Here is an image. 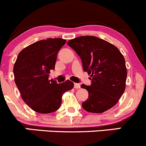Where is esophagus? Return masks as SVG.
I'll return each mask as SVG.
<instances>
[{
	"label": "esophagus",
	"mask_w": 146,
	"mask_h": 146,
	"mask_svg": "<svg viewBox=\"0 0 146 146\" xmlns=\"http://www.w3.org/2000/svg\"><path fill=\"white\" fill-rule=\"evenodd\" d=\"M74 88L75 89H80V84L78 83H74Z\"/></svg>",
	"instance_id": "esophagus-1"
}]
</instances>
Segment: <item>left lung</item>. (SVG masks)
<instances>
[{"instance_id": "obj_1", "label": "left lung", "mask_w": 146, "mask_h": 146, "mask_svg": "<svg viewBox=\"0 0 146 146\" xmlns=\"http://www.w3.org/2000/svg\"><path fill=\"white\" fill-rule=\"evenodd\" d=\"M67 44L80 56L83 69L92 77L90 86L82 84L89 98L82 105L86 111L102 113L117 103L125 90L127 69L118 48L103 39L83 36Z\"/></svg>"}]
</instances>
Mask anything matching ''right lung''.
<instances>
[{
	"mask_svg": "<svg viewBox=\"0 0 146 146\" xmlns=\"http://www.w3.org/2000/svg\"><path fill=\"white\" fill-rule=\"evenodd\" d=\"M65 43L63 38L43 39L28 46L18 55L13 66L15 83L25 103L35 112L48 114L56 111L64 93L74 87L70 80L57 84L48 80L58 51Z\"/></svg>",
	"mask_w": 146,
	"mask_h": 146,
	"instance_id": "right-lung-1",
	"label": "right lung"
}]
</instances>
